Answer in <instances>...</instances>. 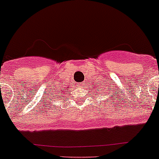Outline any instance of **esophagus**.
Returning <instances> with one entry per match:
<instances>
[{"instance_id": "1", "label": "esophagus", "mask_w": 159, "mask_h": 159, "mask_svg": "<svg viewBox=\"0 0 159 159\" xmlns=\"http://www.w3.org/2000/svg\"><path fill=\"white\" fill-rule=\"evenodd\" d=\"M83 86H84V84H80H80H78V87H82Z\"/></svg>"}]
</instances>
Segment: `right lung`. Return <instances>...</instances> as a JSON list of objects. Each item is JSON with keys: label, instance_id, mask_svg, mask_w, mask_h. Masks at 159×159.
<instances>
[{"label": "right lung", "instance_id": "add662e5", "mask_svg": "<svg viewBox=\"0 0 159 159\" xmlns=\"http://www.w3.org/2000/svg\"><path fill=\"white\" fill-rule=\"evenodd\" d=\"M68 88H69V87H68ZM67 90H68V88H66L65 90L61 89V88H57V90H55V92L53 93V94H53V96H54L55 98L58 97V96H60V97H61V94H65V91H67Z\"/></svg>", "mask_w": 159, "mask_h": 159}]
</instances>
